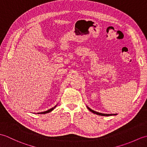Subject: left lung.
Instances as JSON below:
<instances>
[{
  "instance_id": "obj_1",
  "label": "left lung",
  "mask_w": 147,
  "mask_h": 147,
  "mask_svg": "<svg viewBox=\"0 0 147 147\" xmlns=\"http://www.w3.org/2000/svg\"><path fill=\"white\" fill-rule=\"evenodd\" d=\"M86 107H87V108H88V110H89L90 111H91L92 112H93V113L99 115H102V116H111V115H117L116 114H102V113H100V112H96V111H95L92 110V109H90V107H88V106H87V105H86Z\"/></svg>"
}]
</instances>
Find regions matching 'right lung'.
Masks as SVG:
<instances>
[{
  "mask_svg": "<svg viewBox=\"0 0 147 147\" xmlns=\"http://www.w3.org/2000/svg\"><path fill=\"white\" fill-rule=\"evenodd\" d=\"M56 106H57V105H56L55 106H54V107H52V108H51V109H49V110H47V111H44V112H38V113H37V114H47V113H49V112H51V111H52L53 110H54V109L56 107Z\"/></svg>",
  "mask_w": 147,
  "mask_h": 147,
  "instance_id": "add662e5",
  "label": "right lung"
}]
</instances>
